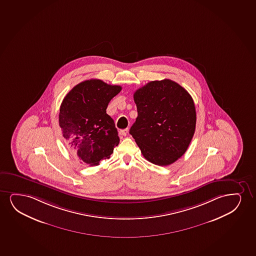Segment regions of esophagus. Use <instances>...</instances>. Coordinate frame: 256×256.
<instances>
[{
  "instance_id": "esophagus-1",
  "label": "esophagus",
  "mask_w": 256,
  "mask_h": 256,
  "mask_svg": "<svg viewBox=\"0 0 256 256\" xmlns=\"http://www.w3.org/2000/svg\"><path fill=\"white\" fill-rule=\"evenodd\" d=\"M128 133V128H125V130H120L119 134L120 136H126V134Z\"/></svg>"
}]
</instances>
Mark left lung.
Wrapping results in <instances>:
<instances>
[{
    "instance_id": "1",
    "label": "left lung",
    "mask_w": 256,
    "mask_h": 256,
    "mask_svg": "<svg viewBox=\"0 0 256 256\" xmlns=\"http://www.w3.org/2000/svg\"><path fill=\"white\" fill-rule=\"evenodd\" d=\"M134 100L138 116L130 133L142 156L158 166L176 162L186 152L196 130L191 96L178 83L164 79L137 90Z\"/></svg>"
}]
</instances>
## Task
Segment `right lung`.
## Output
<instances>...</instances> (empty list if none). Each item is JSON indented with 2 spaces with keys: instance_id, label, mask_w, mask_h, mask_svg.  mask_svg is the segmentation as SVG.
I'll use <instances>...</instances> for the list:
<instances>
[{
  "instance_id": "1",
  "label": "right lung",
  "mask_w": 256,
  "mask_h": 256,
  "mask_svg": "<svg viewBox=\"0 0 256 256\" xmlns=\"http://www.w3.org/2000/svg\"><path fill=\"white\" fill-rule=\"evenodd\" d=\"M120 90V86L91 79L77 84L64 97L59 125L71 152L80 162L96 166L102 160L108 159L118 146V132L106 110Z\"/></svg>"
}]
</instances>
